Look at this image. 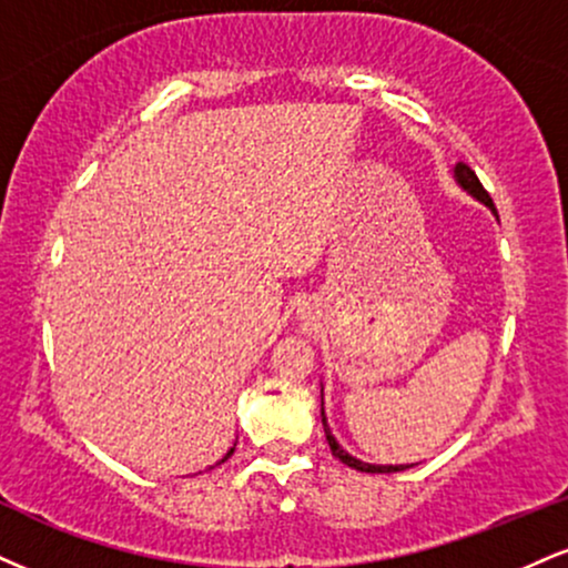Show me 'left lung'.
Wrapping results in <instances>:
<instances>
[{"label":"left lung","instance_id":"8db88e82","mask_svg":"<svg viewBox=\"0 0 568 568\" xmlns=\"http://www.w3.org/2000/svg\"><path fill=\"white\" fill-rule=\"evenodd\" d=\"M455 182L460 184V187L466 190V193L474 195L476 201H481L484 206H489L491 211H495V216H497V209H495V203H491L489 193H487V190L481 187L479 176H476V172H474V169L468 166V163H457V166H455ZM320 415H323L325 439H327V444H331V453L336 455L338 460L344 463V466H349V468H354V470H362V474H396V470H405V468H409V466H373V463H362V460H357V457H352L349 453H346V449L341 447V444L336 442V436L331 434V428H327V420H325V409H323V407H320Z\"/></svg>","mask_w":568,"mask_h":568}]
</instances>
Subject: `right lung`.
<instances>
[{
	"instance_id": "1",
	"label": "right lung",
	"mask_w": 568,
	"mask_h": 568,
	"mask_svg": "<svg viewBox=\"0 0 568 568\" xmlns=\"http://www.w3.org/2000/svg\"><path fill=\"white\" fill-rule=\"evenodd\" d=\"M232 453H235V447H230V449H227V455H224V457H222V460H219V463H224V460H227V457H230ZM219 463H216V466H219Z\"/></svg>"
}]
</instances>
